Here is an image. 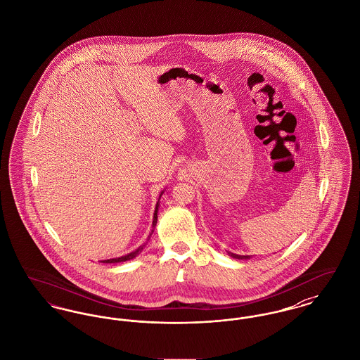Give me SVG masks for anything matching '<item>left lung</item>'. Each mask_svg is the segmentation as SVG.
I'll return each instance as SVG.
<instances>
[{"label": "left lung", "mask_w": 360, "mask_h": 360, "mask_svg": "<svg viewBox=\"0 0 360 360\" xmlns=\"http://www.w3.org/2000/svg\"><path fill=\"white\" fill-rule=\"evenodd\" d=\"M231 257L236 258V259H248L250 257H245V255H236V254H231Z\"/></svg>", "instance_id": "obj_1"}]
</instances>
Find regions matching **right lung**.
I'll return each mask as SVG.
<instances>
[{
    "label": "right lung",
    "mask_w": 360,
    "mask_h": 360,
    "mask_svg": "<svg viewBox=\"0 0 360 360\" xmlns=\"http://www.w3.org/2000/svg\"><path fill=\"white\" fill-rule=\"evenodd\" d=\"M161 198V196H160ZM157 212H158V203H157V206H155V212H154V219H153V226H155V224H157ZM144 244L142 247H139L136 251H134V252H131V254H128V255H125V257H121V258H115V259H108V261H102L103 264H116V262H125V261H129V259H132V258H135L136 255H138V252L139 251H142L143 250Z\"/></svg>",
    "instance_id": "obj_1"
}]
</instances>
